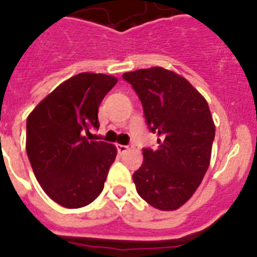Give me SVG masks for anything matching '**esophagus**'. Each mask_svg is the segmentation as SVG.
Instances as JSON below:
<instances>
[{
  "label": "esophagus",
  "instance_id": "esophagus-1",
  "mask_svg": "<svg viewBox=\"0 0 257 257\" xmlns=\"http://www.w3.org/2000/svg\"><path fill=\"white\" fill-rule=\"evenodd\" d=\"M131 148H133V146H131V144H127V146H123V144H117V150L119 153L127 152V151L131 150Z\"/></svg>",
  "mask_w": 257,
  "mask_h": 257
}]
</instances>
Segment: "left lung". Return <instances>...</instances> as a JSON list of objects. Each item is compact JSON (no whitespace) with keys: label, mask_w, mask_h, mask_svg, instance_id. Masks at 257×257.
Instances as JSON below:
<instances>
[{"label":"left lung","mask_w":257,"mask_h":257,"mask_svg":"<svg viewBox=\"0 0 257 257\" xmlns=\"http://www.w3.org/2000/svg\"><path fill=\"white\" fill-rule=\"evenodd\" d=\"M122 78L137 92L150 130L160 137L157 150L144 148L143 164L133 175L138 194L157 209H178L209 166L216 128L207 100L183 76L162 67Z\"/></svg>","instance_id":"1"}]
</instances>
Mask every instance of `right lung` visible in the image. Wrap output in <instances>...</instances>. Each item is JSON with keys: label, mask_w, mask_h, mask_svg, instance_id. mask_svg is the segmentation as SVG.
Segmentation results:
<instances>
[{"label": "right lung", "mask_w": 257, "mask_h": 257, "mask_svg": "<svg viewBox=\"0 0 257 257\" xmlns=\"http://www.w3.org/2000/svg\"><path fill=\"white\" fill-rule=\"evenodd\" d=\"M117 82L115 76L80 72L28 115V160L45 194L62 207H85L104 188L117 150L88 135L100 126L98 106Z\"/></svg>", "instance_id": "1"}]
</instances>
